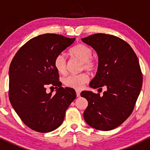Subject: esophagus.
<instances>
[{
  "instance_id": "esophagus-1",
  "label": "esophagus",
  "mask_w": 150,
  "mask_h": 150,
  "mask_svg": "<svg viewBox=\"0 0 150 150\" xmlns=\"http://www.w3.org/2000/svg\"><path fill=\"white\" fill-rule=\"evenodd\" d=\"M76 95L77 97H80V91H78V90H76Z\"/></svg>"
}]
</instances>
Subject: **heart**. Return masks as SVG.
Instances as JSON below:
<instances>
[{
    "label": "heart",
    "instance_id": "b5f03b06",
    "mask_svg": "<svg viewBox=\"0 0 150 150\" xmlns=\"http://www.w3.org/2000/svg\"><path fill=\"white\" fill-rule=\"evenodd\" d=\"M70 54L75 59L81 62L82 65L81 70H86L90 73H94L98 69L99 60L93 57V49L88 46L79 44L75 46L70 51ZM54 66L57 71L62 75H64L67 71V62L65 56L62 53L57 55L54 60ZM89 80L88 75L82 73L78 75H70L64 79L66 86L75 89H80Z\"/></svg>",
    "mask_w": 150,
    "mask_h": 150
}]
</instances>
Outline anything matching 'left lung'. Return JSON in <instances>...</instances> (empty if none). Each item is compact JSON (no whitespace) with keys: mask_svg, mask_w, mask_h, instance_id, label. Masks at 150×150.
<instances>
[{"mask_svg":"<svg viewBox=\"0 0 150 150\" xmlns=\"http://www.w3.org/2000/svg\"><path fill=\"white\" fill-rule=\"evenodd\" d=\"M81 40L99 56L98 71L90 86L107 88L102 96L81 92L88 102L83 118L93 128L111 130L122 124L134 108L143 83L139 59L130 45L115 35L97 33Z\"/></svg>","mask_w":150,"mask_h":150,"instance_id":"left-lung-1","label":"left lung"}]
</instances>
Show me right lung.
Here are the masks:
<instances>
[{"label": "right lung", "instance_id": "right-lung-1", "mask_svg": "<svg viewBox=\"0 0 150 150\" xmlns=\"http://www.w3.org/2000/svg\"><path fill=\"white\" fill-rule=\"evenodd\" d=\"M75 38L46 33L27 42L16 53L9 71V98L25 124L38 132L57 129L67 109L76 98L75 90L62 87L54 66L57 55L71 46ZM48 85L57 88L47 93Z\"/></svg>", "mask_w": 150, "mask_h": 150}]
</instances>
